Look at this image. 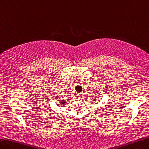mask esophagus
<instances>
[{
	"label": "esophagus",
	"mask_w": 149,
	"mask_h": 149,
	"mask_svg": "<svg viewBox=\"0 0 149 149\" xmlns=\"http://www.w3.org/2000/svg\"><path fill=\"white\" fill-rule=\"evenodd\" d=\"M82 95H81V94H77V98H78V99H79V100H81V98H82Z\"/></svg>",
	"instance_id": "34e87169"
}]
</instances>
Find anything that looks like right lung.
Here are the masks:
<instances>
[{"instance_id":"1","label":"right lung","mask_w":149,"mask_h":149,"mask_svg":"<svg viewBox=\"0 0 149 149\" xmlns=\"http://www.w3.org/2000/svg\"><path fill=\"white\" fill-rule=\"evenodd\" d=\"M61 103H62V104H65V101H61Z\"/></svg>"}]
</instances>
